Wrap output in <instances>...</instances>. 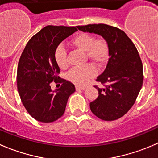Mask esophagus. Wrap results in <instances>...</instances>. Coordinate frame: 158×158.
Wrapping results in <instances>:
<instances>
[{"label": "esophagus", "instance_id": "1", "mask_svg": "<svg viewBox=\"0 0 158 158\" xmlns=\"http://www.w3.org/2000/svg\"><path fill=\"white\" fill-rule=\"evenodd\" d=\"M76 89L77 90H84L85 89V86H79V85H76Z\"/></svg>", "mask_w": 158, "mask_h": 158}]
</instances>
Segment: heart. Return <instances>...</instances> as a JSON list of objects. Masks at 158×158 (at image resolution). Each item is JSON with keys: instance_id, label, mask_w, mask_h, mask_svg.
<instances>
[{"instance_id": "heart-1", "label": "heart", "mask_w": 158, "mask_h": 158, "mask_svg": "<svg viewBox=\"0 0 158 158\" xmlns=\"http://www.w3.org/2000/svg\"><path fill=\"white\" fill-rule=\"evenodd\" d=\"M73 48L85 52V56L97 66H102L109 58V46L106 41L102 38H95L93 35L81 32L75 35L70 41ZM55 60L61 69L68 66L66 50L63 46L59 45L55 51ZM96 74L95 67L87 64L82 67L72 69L67 75L69 80L78 85H83Z\"/></svg>"}]
</instances>
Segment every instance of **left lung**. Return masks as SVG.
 <instances>
[{"label": "left lung", "mask_w": 158, "mask_h": 158, "mask_svg": "<svg viewBox=\"0 0 158 158\" xmlns=\"http://www.w3.org/2000/svg\"><path fill=\"white\" fill-rule=\"evenodd\" d=\"M82 31L98 34L106 41L109 60L103 73L97 77L104 88L89 103L92 113L106 121L124 116L136 102L143 85V64L137 48L123 31L105 24L77 26Z\"/></svg>", "instance_id": "8db88e82"}]
</instances>
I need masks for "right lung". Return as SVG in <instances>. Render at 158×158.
<instances>
[{
  "mask_svg": "<svg viewBox=\"0 0 158 158\" xmlns=\"http://www.w3.org/2000/svg\"><path fill=\"white\" fill-rule=\"evenodd\" d=\"M77 31L76 27L48 25L35 34L21 53L17 71V87L27 113L36 120L52 123L64 114L70 95L76 91L69 81L61 79L55 60L59 44ZM62 83L56 91L51 83Z\"/></svg>",
  "mask_w": 158,
  "mask_h": 158,
  "instance_id": "1",
  "label": "right lung"
}]
</instances>
